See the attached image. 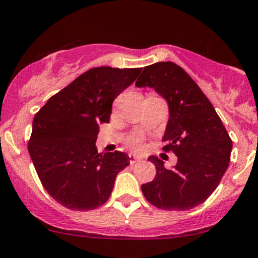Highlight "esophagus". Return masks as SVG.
<instances>
[{"label":"esophagus","mask_w":258,"mask_h":258,"mask_svg":"<svg viewBox=\"0 0 258 258\" xmlns=\"http://www.w3.org/2000/svg\"><path fill=\"white\" fill-rule=\"evenodd\" d=\"M141 159H142V158L141 157H138V155H136V154H130V163L131 164H135V163H137V161H140Z\"/></svg>","instance_id":"obj_1"}]
</instances>
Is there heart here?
<instances>
[{"label": "heart", "instance_id": "heart-1", "mask_svg": "<svg viewBox=\"0 0 258 258\" xmlns=\"http://www.w3.org/2000/svg\"><path fill=\"white\" fill-rule=\"evenodd\" d=\"M127 146L131 149H134V151H141L143 147V137L140 135L132 136V137L127 140Z\"/></svg>", "mask_w": 258, "mask_h": 258}]
</instances>
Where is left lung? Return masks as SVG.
<instances>
[{"instance_id": "obj_1", "label": "left lung", "mask_w": 258, "mask_h": 258, "mask_svg": "<svg viewBox=\"0 0 258 258\" xmlns=\"http://www.w3.org/2000/svg\"><path fill=\"white\" fill-rule=\"evenodd\" d=\"M136 86L154 88L169 105L163 141L177 157L166 169L155 155L154 180L142 185L146 200L165 211H187L205 202L219 185L230 161L233 142L209 99L185 70L174 62L144 67Z\"/></svg>"}]
</instances>
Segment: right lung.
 I'll return each mask as SVG.
<instances>
[{
    "instance_id": "right-lung-1",
    "label": "right lung",
    "mask_w": 258,
    "mask_h": 258,
    "mask_svg": "<svg viewBox=\"0 0 258 258\" xmlns=\"http://www.w3.org/2000/svg\"><path fill=\"white\" fill-rule=\"evenodd\" d=\"M141 71L88 70L34 116L28 151L44 188L63 207L90 211L103 206L116 175L130 164L122 152L98 153L95 141L99 123L110 121L112 101Z\"/></svg>"
}]
</instances>
